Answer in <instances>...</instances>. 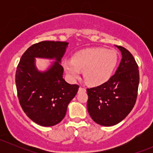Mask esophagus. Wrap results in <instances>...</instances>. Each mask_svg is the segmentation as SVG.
<instances>
[{"instance_id":"34e87169","label":"esophagus","mask_w":153,"mask_h":153,"mask_svg":"<svg viewBox=\"0 0 153 153\" xmlns=\"http://www.w3.org/2000/svg\"><path fill=\"white\" fill-rule=\"evenodd\" d=\"M79 91L81 92V91H82V92H86V89L84 87H80L79 88Z\"/></svg>"}]
</instances>
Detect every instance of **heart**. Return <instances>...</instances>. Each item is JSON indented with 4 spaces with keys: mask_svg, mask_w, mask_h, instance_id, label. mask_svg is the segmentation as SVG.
Segmentation results:
<instances>
[{
    "mask_svg": "<svg viewBox=\"0 0 153 153\" xmlns=\"http://www.w3.org/2000/svg\"><path fill=\"white\" fill-rule=\"evenodd\" d=\"M118 61V54L113 49L88 48L75 52L72 61H64L62 66L72 81L78 79L84 72V80L88 84L98 86L112 77Z\"/></svg>",
    "mask_w": 153,
    "mask_h": 153,
    "instance_id": "b5f03b06",
    "label": "heart"
}]
</instances>
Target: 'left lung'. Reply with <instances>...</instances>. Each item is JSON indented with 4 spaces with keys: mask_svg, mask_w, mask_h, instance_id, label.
Segmentation results:
<instances>
[{
    "mask_svg": "<svg viewBox=\"0 0 153 153\" xmlns=\"http://www.w3.org/2000/svg\"><path fill=\"white\" fill-rule=\"evenodd\" d=\"M122 58L115 75L104 84L86 89L87 109L92 119L104 126L121 122L135 104L139 71L135 58L126 49L115 46Z\"/></svg>",
    "mask_w": 153,
    "mask_h": 153,
    "instance_id": "1",
    "label": "left lung"
}]
</instances>
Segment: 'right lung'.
Listing matches in <instances>:
<instances>
[{
	"label": "right lung",
	"mask_w": 153,
	"mask_h": 153,
	"mask_svg": "<svg viewBox=\"0 0 153 153\" xmlns=\"http://www.w3.org/2000/svg\"><path fill=\"white\" fill-rule=\"evenodd\" d=\"M69 43L44 41L33 44L23 54L15 74L20 104L27 116L36 124L52 126L65 117L67 106L79 86L63 78L61 59ZM35 58L54 59L45 71H39Z\"/></svg>",
	"instance_id": "add662e5"
}]
</instances>
